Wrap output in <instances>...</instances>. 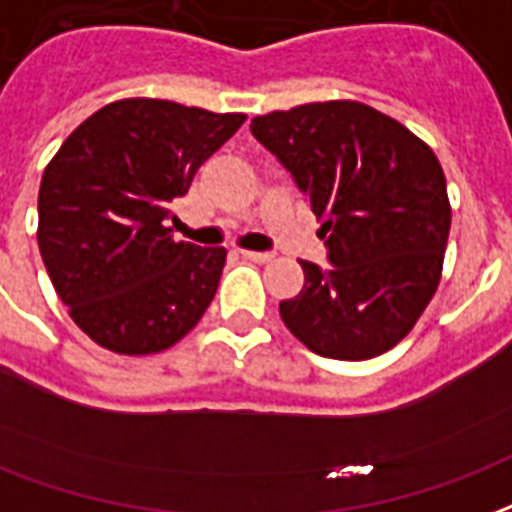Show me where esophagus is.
I'll use <instances>...</instances> for the list:
<instances>
[{
    "label": "esophagus",
    "instance_id": "esophagus-1",
    "mask_svg": "<svg viewBox=\"0 0 512 512\" xmlns=\"http://www.w3.org/2000/svg\"><path fill=\"white\" fill-rule=\"evenodd\" d=\"M241 255H244L246 260H252V263H268V260H274L271 252H252V249H244Z\"/></svg>",
    "mask_w": 512,
    "mask_h": 512
}]
</instances>
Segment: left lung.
<instances>
[{
	"label": "left lung",
	"instance_id": "1",
	"mask_svg": "<svg viewBox=\"0 0 512 512\" xmlns=\"http://www.w3.org/2000/svg\"><path fill=\"white\" fill-rule=\"evenodd\" d=\"M252 135L306 192L333 263L301 260L304 290L279 304L290 333L339 361L396 347L442 279L450 200L437 154L355 100L255 116Z\"/></svg>",
	"mask_w": 512,
	"mask_h": 512
}]
</instances>
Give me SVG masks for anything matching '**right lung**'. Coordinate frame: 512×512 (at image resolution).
I'll return each mask as SVG.
<instances>
[{"label":"right lung","instance_id":"1","mask_svg":"<svg viewBox=\"0 0 512 512\" xmlns=\"http://www.w3.org/2000/svg\"><path fill=\"white\" fill-rule=\"evenodd\" d=\"M244 113L127 97L78 124L45 165L37 246L92 342L151 355L184 339L217 293L227 252L176 241L170 203Z\"/></svg>","mask_w":512,"mask_h":512}]
</instances>
